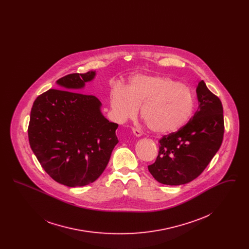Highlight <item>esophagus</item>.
<instances>
[{
    "instance_id": "34e87169",
    "label": "esophagus",
    "mask_w": 249,
    "mask_h": 249,
    "mask_svg": "<svg viewBox=\"0 0 249 249\" xmlns=\"http://www.w3.org/2000/svg\"><path fill=\"white\" fill-rule=\"evenodd\" d=\"M132 132L134 133V135H135V136H138V137L142 135L141 130H139V129H137V128H132Z\"/></svg>"
}]
</instances>
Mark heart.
<instances>
[{"instance_id":"obj_1","label":"heart","mask_w":249,"mask_h":249,"mask_svg":"<svg viewBox=\"0 0 249 249\" xmlns=\"http://www.w3.org/2000/svg\"><path fill=\"white\" fill-rule=\"evenodd\" d=\"M112 110L119 121L141 117L149 130L169 134L183 128L195 109V97L189 87L164 76H135L126 90L115 88L110 97Z\"/></svg>"}]
</instances>
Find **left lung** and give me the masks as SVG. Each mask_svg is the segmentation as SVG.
Returning <instances> with one entry per match:
<instances>
[{"mask_svg":"<svg viewBox=\"0 0 249 249\" xmlns=\"http://www.w3.org/2000/svg\"><path fill=\"white\" fill-rule=\"evenodd\" d=\"M199 107L180 130L160 139L159 154L148 171L160 183L178 186L198 178L220 148L224 136L222 103L203 80L198 84Z\"/></svg>","mask_w":249,"mask_h":249,"instance_id":"left-lung-1","label":"left lung"}]
</instances>
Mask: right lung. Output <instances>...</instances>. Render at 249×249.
Instances as JSON below:
<instances>
[{
  "label": "right lung",
  "instance_id": "add662e5",
  "mask_svg": "<svg viewBox=\"0 0 249 249\" xmlns=\"http://www.w3.org/2000/svg\"><path fill=\"white\" fill-rule=\"evenodd\" d=\"M94 76L89 71L59 78L61 89L39 95L31 111V148L48 176L67 187L94 182L119 142V125L102 115L100 100L78 92Z\"/></svg>",
  "mask_w": 249,
  "mask_h": 249
}]
</instances>
